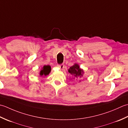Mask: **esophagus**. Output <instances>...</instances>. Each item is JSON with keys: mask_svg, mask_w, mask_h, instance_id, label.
<instances>
[{"mask_svg": "<svg viewBox=\"0 0 128 128\" xmlns=\"http://www.w3.org/2000/svg\"><path fill=\"white\" fill-rule=\"evenodd\" d=\"M64 64H63L57 65V67H58L59 68H60L61 70L64 69Z\"/></svg>", "mask_w": 128, "mask_h": 128, "instance_id": "esophagus-1", "label": "esophagus"}]
</instances>
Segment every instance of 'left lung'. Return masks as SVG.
Listing matches in <instances>:
<instances>
[{
  "label": "left lung",
  "mask_w": 128,
  "mask_h": 128,
  "mask_svg": "<svg viewBox=\"0 0 128 128\" xmlns=\"http://www.w3.org/2000/svg\"><path fill=\"white\" fill-rule=\"evenodd\" d=\"M68 72L74 76V79L77 80L82 76L83 71L80 68L78 64H74V66L70 68V69L68 70Z\"/></svg>",
  "instance_id": "obj_1"
}]
</instances>
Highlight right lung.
<instances>
[{
  "label": "right lung",
  "mask_w": 128,
  "mask_h": 128,
  "mask_svg": "<svg viewBox=\"0 0 128 128\" xmlns=\"http://www.w3.org/2000/svg\"><path fill=\"white\" fill-rule=\"evenodd\" d=\"M51 71V67L49 65H46V66H44L43 67V68H42V70H41L40 74L41 76L42 75H48L49 74V73Z\"/></svg>",
  "instance_id": "obj_1"
}]
</instances>
